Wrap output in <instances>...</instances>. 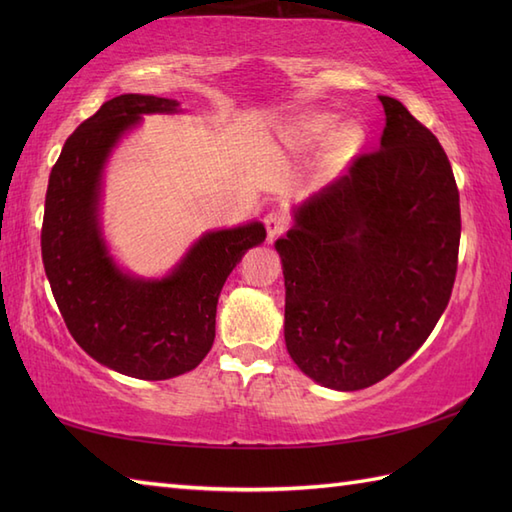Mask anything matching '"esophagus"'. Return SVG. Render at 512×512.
I'll return each mask as SVG.
<instances>
[{
  "label": "esophagus",
  "instance_id": "34e87169",
  "mask_svg": "<svg viewBox=\"0 0 512 512\" xmlns=\"http://www.w3.org/2000/svg\"><path fill=\"white\" fill-rule=\"evenodd\" d=\"M264 224H266L268 239H275V237H279L281 233H286V231H288V226H290V217H288L286 213H281V211H270V213L266 215Z\"/></svg>",
  "mask_w": 512,
  "mask_h": 512
}]
</instances>
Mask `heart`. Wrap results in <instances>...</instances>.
<instances>
[{
    "instance_id": "1",
    "label": "heart",
    "mask_w": 512,
    "mask_h": 512,
    "mask_svg": "<svg viewBox=\"0 0 512 512\" xmlns=\"http://www.w3.org/2000/svg\"><path fill=\"white\" fill-rule=\"evenodd\" d=\"M334 127H336L334 116H328V114H314V116L301 118V121H299L297 127H295V134H297L301 140H323V138H328V136L334 132ZM343 138H345V140L356 138V132H354V129H345Z\"/></svg>"
}]
</instances>
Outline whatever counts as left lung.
<instances>
[{
  "label": "left lung",
  "mask_w": 512,
  "mask_h": 512,
  "mask_svg": "<svg viewBox=\"0 0 512 512\" xmlns=\"http://www.w3.org/2000/svg\"><path fill=\"white\" fill-rule=\"evenodd\" d=\"M378 99L380 147L303 202L295 228L275 244L288 354L303 374L341 391L378 383L427 341L458 273L451 162L405 105Z\"/></svg>",
  "instance_id": "left-lung-1"
}]
</instances>
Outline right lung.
Listing matches in <instances>:
<instances>
[{"instance_id":"add662e5","label":"right lung","mask_w":512,"mask_h":512,"mask_svg":"<svg viewBox=\"0 0 512 512\" xmlns=\"http://www.w3.org/2000/svg\"><path fill=\"white\" fill-rule=\"evenodd\" d=\"M160 96L121 94L74 129L50 171L41 257L54 301L74 341L114 372L165 380L191 372L215 339L217 297L266 228L253 222L206 233L160 281L123 275L99 231L101 169L110 149L140 114L176 112Z\"/></svg>"}]
</instances>
